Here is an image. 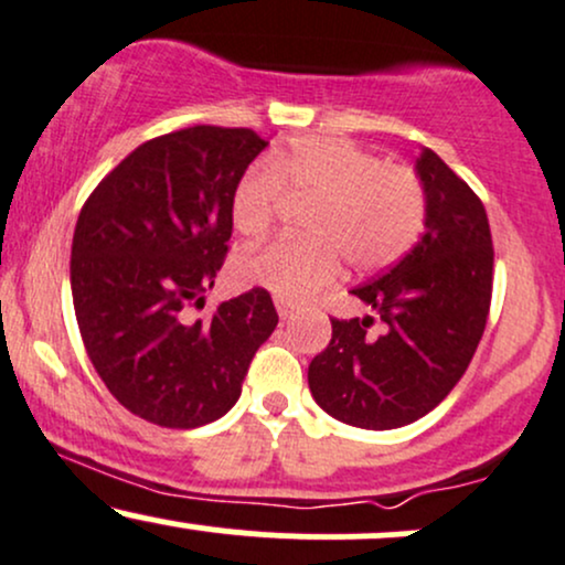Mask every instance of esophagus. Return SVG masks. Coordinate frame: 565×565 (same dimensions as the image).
<instances>
[{"instance_id":"obj_1","label":"esophagus","mask_w":565,"mask_h":565,"mask_svg":"<svg viewBox=\"0 0 565 565\" xmlns=\"http://www.w3.org/2000/svg\"><path fill=\"white\" fill-rule=\"evenodd\" d=\"M276 310H278V319L281 321H289L291 316H295V305H289L284 300H276Z\"/></svg>"}]
</instances>
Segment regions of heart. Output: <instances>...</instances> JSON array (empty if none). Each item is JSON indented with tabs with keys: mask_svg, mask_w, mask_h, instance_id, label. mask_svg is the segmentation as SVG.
<instances>
[{
	"mask_svg": "<svg viewBox=\"0 0 565 565\" xmlns=\"http://www.w3.org/2000/svg\"><path fill=\"white\" fill-rule=\"evenodd\" d=\"M284 191L313 199L302 220L308 238H281L238 260V281L278 300L302 302L340 276V257L359 274L398 260L417 242L425 191L408 167L382 164L345 138L295 140L287 151L249 167L231 199L233 228L260 238Z\"/></svg>",
	"mask_w": 565,
	"mask_h": 565,
	"instance_id": "heart-1",
	"label": "heart"
}]
</instances>
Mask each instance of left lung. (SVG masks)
Segmentation results:
<instances>
[{
	"instance_id": "1",
	"label": "left lung",
	"mask_w": 565,
	"mask_h": 565,
	"mask_svg": "<svg viewBox=\"0 0 565 565\" xmlns=\"http://www.w3.org/2000/svg\"><path fill=\"white\" fill-rule=\"evenodd\" d=\"M425 233L387 274L350 295L380 316L332 319V342L308 366L316 404L340 423L393 430L433 412L468 369L486 329L494 278L481 199L423 148Z\"/></svg>"
}]
</instances>
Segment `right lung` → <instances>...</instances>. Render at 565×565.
<instances>
[{"instance_id": "1", "label": "right lung", "mask_w": 565, "mask_h": 565, "mask_svg": "<svg viewBox=\"0 0 565 565\" xmlns=\"http://www.w3.org/2000/svg\"><path fill=\"white\" fill-rule=\"evenodd\" d=\"M268 146L188 127L135 148L84 201L71 246L76 323L95 372L140 419L191 430L228 414L278 316L265 289L191 319L228 252L231 199Z\"/></svg>"}]
</instances>
